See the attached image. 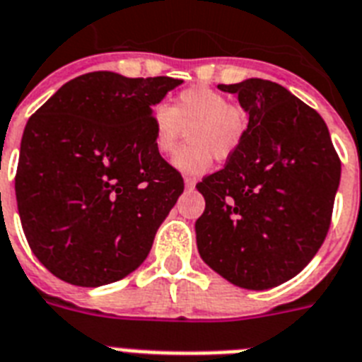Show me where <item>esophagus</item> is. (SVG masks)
<instances>
[{
    "label": "esophagus",
    "instance_id": "obj_1",
    "mask_svg": "<svg viewBox=\"0 0 362 362\" xmlns=\"http://www.w3.org/2000/svg\"><path fill=\"white\" fill-rule=\"evenodd\" d=\"M184 184H186V189H195V184H197V180L195 178H191V176H186V178H184Z\"/></svg>",
    "mask_w": 362,
    "mask_h": 362
}]
</instances>
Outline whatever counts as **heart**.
<instances>
[{
  "instance_id": "heart-1",
  "label": "heart",
  "mask_w": 362,
  "mask_h": 362,
  "mask_svg": "<svg viewBox=\"0 0 362 362\" xmlns=\"http://www.w3.org/2000/svg\"><path fill=\"white\" fill-rule=\"evenodd\" d=\"M247 114L228 97L211 88H187L173 99L153 108V144L167 156L178 148L187 132L191 144L176 153L175 167L186 175H202L214 160L235 154L247 136Z\"/></svg>"
}]
</instances>
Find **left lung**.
Wrapping results in <instances>:
<instances>
[{"mask_svg": "<svg viewBox=\"0 0 362 362\" xmlns=\"http://www.w3.org/2000/svg\"><path fill=\"white\" fill-rule=\"evenodd\" d=\"M248 114L247 136L197 189L206 200L197 247L208 267L243 289L294 278L329 230L341 160L326 123L289 90L263 78L218 84Z\"/></svg>", "mask_w": 362, "mask_h": 362, "instance_id": "1", "label": "left lung"}]
</instances>
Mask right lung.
<instances>
[{"instance_id": "add662e5", "label": "right lung", "mask_w": 362, "mask_h": 362, "mask_svg": "<svg viewBox=\"0 0 362 362\" xmlns=\"http://www.w3.org/2000/svg\"><path fill=\"white\" fill-rule=\"evenodd\" d=\"M182 84L93 71L73 78L29 117L16 202L33 254L78 287L138 269L184 191L153 144V106Z\"/></svg>"}]
</instances>
